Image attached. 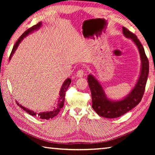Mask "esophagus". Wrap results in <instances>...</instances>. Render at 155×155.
I'll use <instances>...</instances> for the list:
<instances>
[{
	"label": "esophagus",
	"instance_id": "esophagus-1",
	"mask_svg": "<svg viewBox=\"0 0 155 155\" xmlns=\"http://www.w3.org/2000/svg\"><path fill=\"white\" fill-rule=\"evenodd\" d=\"M84 74V71L83 69H79L77 72V74H76V76L78 77H82Z\"/></svg>",
	"mask_w": 155,
	"mask_h": 155
}]
</instances>
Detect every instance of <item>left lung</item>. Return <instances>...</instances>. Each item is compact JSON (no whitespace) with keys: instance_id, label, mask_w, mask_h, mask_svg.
<instances>
[{"instance_id":"obj_1","label":"left lung","mask_w":155,"mask_h":155,"mask_svg":"<svg viewBox=\"0 0 155 155\" xmlns=\"http://www.w3.org/2000/svg\"><path fill=\"white\" fill-rule=\"evenodd\" d=\"M123 35L127 38H131L137 46L142 61V69L140 75L133 91L127 97L123 100L113 102L106 97L101 85L95 79L93 75L88 76V86L91 91L92 107L101 117L113 118L119 117L136 107L142 100L145 91L148 74L149 72V62L144 52L142 44L133 32L123 27Z\"/></svg>"}]
</instances>
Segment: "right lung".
<instances>
[{
  "mask_svg": "<svg viewBox=\"0 0 155 155\" xmlns=\"http://www.w3.org/2000/svg\"><path fill=\"white\" fill-rule=\"evenodd\" d=\"M41 25H42V23L40 22H38V24L32 26V27L28 28L27 30L26 31L24 32V33H23L21 36V37H20V38L18 39V41L16 42V43L15 44L14 47H13V48H12L11 53V54H10L9 59H11V58L12 57V55L13 54V53H14L15 51H16V49L17 48L19 43L21 42V41L22 40V39L24 38V37H25L26 36L28 35L29 33H31V32H32V31H34L35 30H37V29L39 28V27H41ZM71 83V80L70 79V78H68V79L65 81V82L63 83V84H62V86L61 87V91H60V97H59L58 103L57 104V108H54V110L52 111L47 112V113H41L40 114H38V116L40 117L41 118H42V119L48 120V119H50V118H52L53 117H54L55 116H57V115L58 114V113L60 112L61 108L63 107V106H64V99H65V93H66V91H67V90L68 89V88L69 87V85H70ZM16 104H17L18 106L21 107L23 110H25L29 114L32 115V116H36V114H37V113H35V112H33V111L27 109V108H26L24 107L21 106V104H19L18 103H16Z\"/></svg>",
  "mask_w": 155,
  "mask_h": 155,
  "instance_id": "obj_1",
  "label": "right lung"
}]
</instances>
